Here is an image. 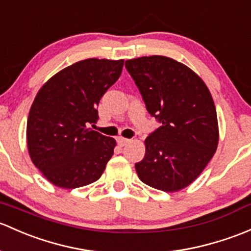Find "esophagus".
<instances>
[{
    "label": "esophagus",
    "mask_w": 251,
    "mask_h": 251,
    "mask_svg": "<svg viewBox=\"0 0 251 251\" xmlns=\"http://www.w3.org/2000/svg\"><path fill=\"white\" fill-rule=\"evenodd\" d=\"M118 144L120 147H124V146H126V144H128L130 143V141L131 139H128V138H124V137H118Z\"/></svg>",
    "instance_id": "1"
}]
</instances>
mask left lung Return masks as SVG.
Wrapping results in <instances>:
<instances>
[{"instance_id": "1", "label": "left lung", "mask_w": 251, "mask_h": 251, "mask_svg": "<svg viewBox=\"0 0 251 251\" xmlns=\"http://www.w3.org/2000/svg\"><path fill=\"white\" fill-rule=\"evenodd\" d=\"M147 110L161 126L146 139L136 163L139 179L166 192L189 186L204 170L219 143L218 118L207 85L188 66L152 55L125 62Z\"/></svg>"}]
</instances>
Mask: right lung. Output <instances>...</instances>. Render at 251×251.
Masks as SVG:
<instances>
[{"instance_id":"right-lung-1","label":"right lung","mask_w":251,"mask_h":251,"mask_svg":"<svg viewBox=\"0 0 251 251\" xmlns=\"http://www.w3.org/2000/svg\"><path fill=\"white\" fill-rule=\"evenodd\" d=\"M124 60L86 59L57 72L31 105L26 127L33 165L55 186L75 189L103 173L117 142L89 128L97 105L118 80Z\"/></svg>"}]
</instances>
